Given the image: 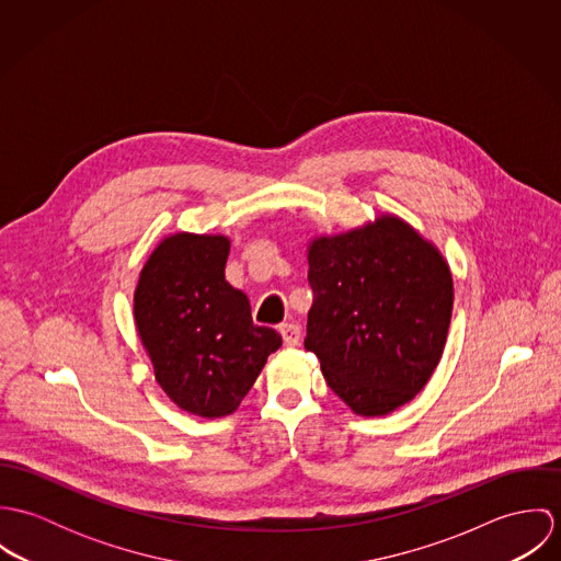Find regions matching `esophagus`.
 <instances>
[{
	"label": "esophagus",
	"mask_w": 561,
	"mask_h": 561,
	"mask_svg": "<svg viewBox=\"0 0 561 561\" xmlns=\"http://www.w3.org/2000/svg\"><path fill=\"white\" fill-rule=\"evenodd\" d=\"M280 334H283L285 345H289V347H296L300 343V325L296 321L280 323Z\"/></svg>",
	"instance_id": "34e87169"
}]
</instances>
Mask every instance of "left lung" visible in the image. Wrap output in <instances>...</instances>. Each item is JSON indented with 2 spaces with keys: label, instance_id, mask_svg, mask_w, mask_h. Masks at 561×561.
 <instances>
[{
  "label": "left lung",
  "instance_id": "1",
  "mask_svg": "<svg viewBox=\"0 0 561 561\" xmlns=\"http://www.w3.org/2000/svg\"><path fill=\"white\" fill-rule=\"evenodd\" d=\"M309 285L305 347L354 412L387 414L427 385L454 309L451 274L434 245L398 218H380L313 241Z\"/></svg>",
  "mask_w": 561,
  "mask_h": 561
}]
</instances>
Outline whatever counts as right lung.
<instances>
[{
  "mask_svg": "<svg viewBox=\"0 0 561 561\" xmlns=\"http://www.w3.org/2000/svg\"><path fill=\"white\" fill-rule=\"evenodd\" d=\"M229 248L222 236L176 233L161 241L134 296L156 380L198 416L231 414L283 343L274 328L252 321L245 294L227 283Z\"/></svg>",
  "mask_w": 561,
  "mask_h": 561,
  "instance_id": "add662e5",
  "label": "right lung"
}]
</instances>
